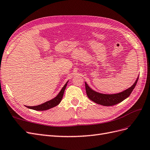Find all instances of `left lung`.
<instances>
[{
    "instance_id": "obj_1",
    "label": "left lung",
    "mask_w": 150,
    "mask_h": 150,
    "mask_svg": "<svg viewBox=\"0 0 150 150\" xmlns=\"http://www.w3.org/2000/svg\"><path fill=\"white\" fill-rule=\"evenodd\" d=\"M138 77L137 79L136 80L135 83L133 84V86H131V87L126 89L124 91L117 94H105L97 93L93 91L91 88H90L86 83H85L86 91L89 99H90L93 102L105 106H113L121 103L129 96L131 92L133 91V90L135 88L136 84H137L138 82Z\"/></svg>"
}]
</instances>
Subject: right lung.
Returning a JSON list of instances; mask_svg holds the SVG:
<instances>
[{"label": "right lung", "instance_id": "right-lung-1", "mask_svg": "<svg viewBox=\"0 0 150 150\" xmlns=\"http://www.w3.org/2000/svg\"><path fill=\"white\" fill-rule=\"evenodd\" d=\"M67 83H68V81L65 84V85L63 86V88L61 90L59 93L57 94V96L56 98H54L52 99H51V100L48 101L44 103L43 104H40V105H38V106H25L29 109H31V110H36V111H45V110H49V109H51L53 107H55L56 106L58 105V104H59L60 102L61 101L62 98L63 97V94H64V91L66 88Z\"/></svg>", "mask_w": 150, "mask_h": 150}]
</instances>
